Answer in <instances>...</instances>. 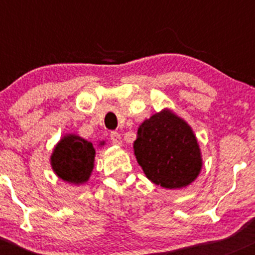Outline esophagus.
Listing matches in <instances>:
<instances>
[{"mask_svg": "<svg viewBox=\"0 0 255 255\" xmlns=\"http://www.w3.org/2000/svg\"><path fill=\"white\" fill-rule=\"evenodd\" d=\"M110 139H111L112 144H115V145H122V137H121V134L118 132H111Z\"/></svg>", "mask_w": 255, "mask_h": 255, "instance_id": "34e87169", "label": "esophagus"}]
</instances>
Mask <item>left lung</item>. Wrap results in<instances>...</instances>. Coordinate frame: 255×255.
<instances>
[{"mask_svg":"<svg viewBox=\"0 0 255 255\" xmlns=\"http://www.w3.org/2000/svg\"><path fill=\"white\" fill-rule=\"evenodd\" d=\"M133 149L145 176L164 189L187 186L202 169L201 149L194 130L169 109L139 126Z\"/></svg>","mask_w":255,"mask_h":255,"instance_id":"left-lung-1","label":"left lung"}]
</instances>
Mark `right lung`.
Returning <instances> with one entry per match:
<instances>
[{"mask_svg":"<svg viewBox=\"0 0 255 255\" xmlns=\"http://www.w3.org/2000/svg\"><path fill=\"white\" fill-rule=\"evenodd\" d=\"M95 155L94 144L80 135L69 133L54 146L50 165L59 179L69 184L81 185L89 181L91 176Z\"/></svg>","mask_w":255,"mask_h":255,"instance_id":"add662e5","label":"right lung"}]
</instances>
